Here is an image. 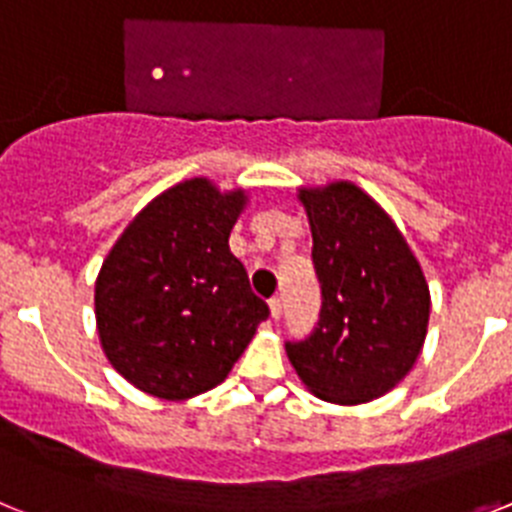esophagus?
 <instances>
[{
  "label": "esophagus",
  "instance_id": "1",
  "mask_svg": "<svg viewBox=\"0 0 512 512\" xmlns=\"http://www.w3.org/2000/svg\"><path fill=\"white\" fill-rule=\"evenodd\" d=\"M269 310H271V318H274V320L282 318V297H271Z\"/></svg>",
  "mask_w": 512,
  "mask_h": 512
}]
</instances>
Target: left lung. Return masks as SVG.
<instances>
[{
    "mask_svg": "<svg viewBox=\"0 0 512 512\" xmlns=\"http://www.w3.org/2000/svg\"><path fill=\"white\" fill-rule=\"evenodd\" d=\"M300 202L323 307L305 341H287V356L320 400H377L423 348L431 315L423 269L392 217L356 184L300 189Z\"/></svg>",
    "mask_w": 512,
    "mask_h": 512,
    "instance_id": "8db88e82",
    "label": "left lung"
}]
</instances>
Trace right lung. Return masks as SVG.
<instances>
[{"label":"right lung","instance_id":"1","mask_svg":"<svg viewBox=\"0 0 512 512\" xmlns=\"http://www.w3.org/2000/svg\"><path fill=\"white\" fill-rule=\"evenodd\" d=\"M246 200L187 179L148 202L107 253L94 287L99 341L138 390L161 400L212 390L269 318L228 246Z\"/></svg>","mask_w":512,"mask_h":512}]
</instances>
